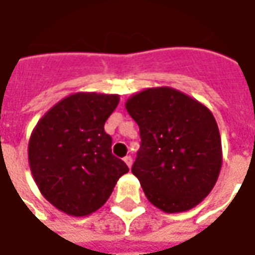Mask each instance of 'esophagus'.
I'll use <instances>...</instances> for the list:
<instances>
[{
    "label": "esophagus",
    "instance_id": "34e87169",
    "mask_svg": "<svg viewBox=\"0 0 255 255\" xmlns=\"http://www.w3.org/2000/svg\"><path fill=\"white\" fill-rule=\"evenodd\" d=\"M124 163H126L128 167H131V165H132V157H131V156H126V157H124Z\"/></svg>",
    "mask_w": 255,
    "mask_h": 255
}]
</instances>
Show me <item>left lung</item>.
I'll return each mask as SVG.
<instances>
[{"label":"left lung","instance_id":"obj_1","mask_svg":"<svg viewBox=\"0 0 255 255\" xmlns=\"http://www.w3.org/2000/svg\"><path fill=\"white\" fill-rule=\"evenodd\" d=\"M126 109L139 126L132 174L164 213L196 207L213 190L222 165L220 129L203 103L170 87L146 88Z\"/></svg>","mask_w":255,"mask_h":255}]
</instances>
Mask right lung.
Masks as SVG:
<instances>
[{"instance_id":"obj_1","label":"right lung","mask_w":255,"mask_h":255,"mask_svg":"<svg viewBox=\"0 0 255 255\" xmlns=\"http://www.w3.org/2000/svg\"><path fill=\"white\" fill-rule=\"evenodd\" d=\"M120 98L77 92L40 119L28 140V164L41 195L66 214L85 217L109 199L127 164L112 154L105 123Z\"/></svg>"}]
</instances>
